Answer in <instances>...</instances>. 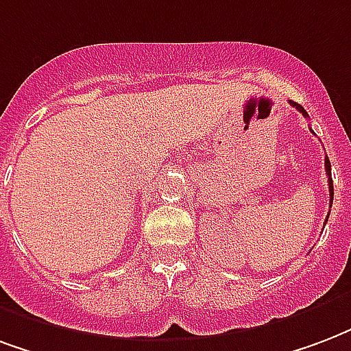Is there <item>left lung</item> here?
I'll use <instances>...</instances> for the list:
<instances>
[{
    "mask_svg": "<svg viewBox=\"0 0 351 351\" xmlns=\"http://www.w3.org/2000/svg\"><path fill=\"white\" fill-rule=\"evenodd\" d=\"M290 104H292V106H294L295 110L300 111V113H303L305 117H308L307 111L303 110L300 104H295V102H290ZM326 173H328V184H329V201H331V204H333V180H331V163H329L328 158H326Z\"/></svg>",
    "mask_w": 351,
    "mask_h": 351,
    "instance_id": "1",
    "label": "left lung"
}]
</instances>
